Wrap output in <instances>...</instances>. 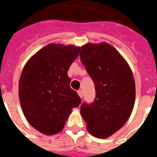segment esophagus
<instances>
[{
	"label": "esophagus",
	"mask_w": 157,
	"mask_h": 157,
	"mask_svg": "<svg viewBox=\"0 0 157 157\" xmlns=\"http://www.w3.org/2000/svg\"><path fill=\"white\" fill-rule=\"evenodd\" d=\"M77 94H78V95L80 96V98H82V97H83V93H82V91L78 90L77 91Z\"/></svg>",
	"instance_id": "obj_1"
}]
</instances>
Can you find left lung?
<instances>
[{
	"instance_id": "obj_1",
	"label": "left lung",
	"mask_w": 157,
	"mask_h": 157,
	"mask_svg": "<svg viewBox=\"0 0 157 157\" xmlns=\"http://www.w3.org/2000/svg\"><path fill=\"white\" fill-rule=\"evenodd\" d=\"M81 60L94 83L96 98L84 103L81 114L91 135L107 139L124 125L135 102V82L130 67L107 42L81 46Z\"/></svg>"
}]
</instances>
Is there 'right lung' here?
<instances>
[{
    "mask_svg": "<svg viewBox=\"0 0 157 157\" xmlns=\"http://www.w3.org/2000/svg\"><path fill=\"white\" fill-rule=\"evenodd\" d=\"M81 48L51 43L26 63L18 82V97L24 117L45 135L63 130L73 107L81 103L70 87L67 71Z\"/></svg>",
    "mask_w": 157,
    "mask_h": 157,
    "instance_id": "right-lung-1",
    "label": "right lung"
}]
</instances>
